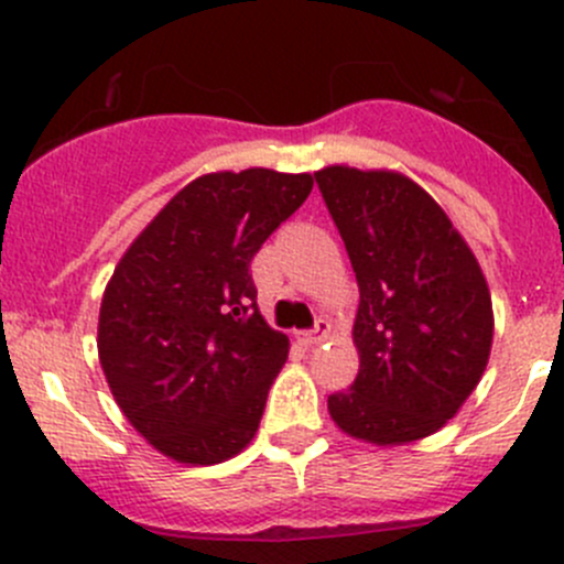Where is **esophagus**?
<instances>
[{
  "instance_id": "esophagus-1",
  "label": "esophagus",
  "mask_w": 564,
  "mask_h": 564,
  "mask_svg": "<svg viewBox=\"0 0 564 564\" xmlns=\"http://www.w3.org/2000/svg\"><path fill=\"white\" fill-rule=\"evenodd\" d=\"M300 335H303V344H308V346L322 344V340L329 335V322L327 318H316V327L308 329V333H300Z\"/></svg>"
}]
</instances>
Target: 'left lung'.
Here are the masks:
<instances>
[{"label": "left lung", "mask_w": 564, "mask_h": 564, "mask_svg": "<svg viewBox=\"0 0 564 564\" xmlns=\"http://www.w3.org/2000/svg\"><path fill=\"white\" fill-rule=\"evenodd\" d=\"M316 185L340 231L360 308L355 384L327 398L340 431L403 445L440 431L486 371L488 283L445 209L409 176L327 166Z\"/></svg>", "instance_id": "1"}]
</instances>
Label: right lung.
Here are the masks:
<instances>
[{"label":"right lung","mask_w":564,"mask_h":564,"mask_svg":"<svg viewBox=\"0 0 564 564\" xmlns=\"http://www.w3.org/2000/svg\"><path fill=\"white\" fill-rule=\"evenodd\" d=\"M311 187V174L272 169L204 174L119 259L100 303V366L163 456L220 464L253 440L289 338L259 314L250 261Z\"/></svg>","instance_id":"add662e5"}]
</instances>
